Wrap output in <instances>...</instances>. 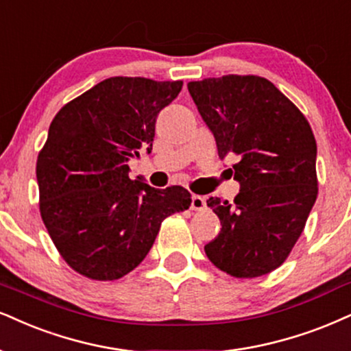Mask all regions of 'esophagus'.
Returning a JSON list of instances; mask_svg holds the SVG:
<instances>
[{"label":"esophagus","instance_id":"obj_1","mask_svg":"<svg viewBox=\"0 0 351 351\" xmlns=\"http://www.w3.org/2000/svg\"><path fill=\"white\" fill-rule=\"evenodd\" d=\"M190 208L195 210V211L205 210V208H206L205 198L200 197V195H192V205H190Z\"/></svg>","mask_w":351,"mask_h":351}]
</instances>
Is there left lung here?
<instances>
[{"mask_svg":"<svg viewBox=\"0 0 351 351\" xmlns=\"http://www.w3.org/2000/svg\"><path fill=\"white\" fill-rule=\"evenodd\" d=\"M232 166L234 202L210 197L221 231L205 245L215 267L236 278L274 271L295 247L317 198V145L301 110L261 76L228 75L187 84Z\"/></svg>","mask_w":351,"mask_h":351,"instance_id":"obj_1","label":"left lung"}]
</instances>
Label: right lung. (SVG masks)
<instances>
[{
    "mask_svg": "<svg viewBox=\"0 0 351 351\" xmlns=\"http://www.w3.org/2000/svg\"><path fill=\"white\" fill-rule=\"evenodd\" d=\"M182 81L115 76L51 120L37 158L40 215L63 261L90 280H119L153 247L167 216L187 210L189 190L128 177L130 158L151 151L156 117ZM140 179V177H138Z\"/></svg>",
    "mask_w": 351,
    "mask_h": 351,
    "instance_id": "1",
    "label": "right lung"
}]
</instances>
